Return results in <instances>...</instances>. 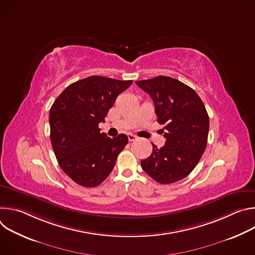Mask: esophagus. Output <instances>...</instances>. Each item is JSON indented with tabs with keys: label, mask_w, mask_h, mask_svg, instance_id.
Segmentation results:
<instances>
[{
	"label": "esophagus",
	"mask_w": 255,
	"mask_h": 255,
	"mask_svg": "<svg viewBox=\"0 0 255 255\" xmlns=\"http://www.w3.org/2000/svg\"><path fill=\"white\" fill-rule=\"evenodd\" d=\"M127 136H128L129 141H134V140H136V139H137V136H136V135H134V134H132V133L127 134Z\"/></svg>",
	"instance_id": "esophagus-1"
}]
</instances>
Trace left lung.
Instances as JSON below:
<instances>
[{
    "label": "left lung",
    "instance_id": "left-lung-1",
    "mask_svg": "<svg viewBox=\"0 0 255 255\" xmlns=\"http://www.w3.org/2000/svg\"><path fill=\"white\" fill-rule=\"evenodd\" d=\"M154 102L157 122L166 139L141 160L143 170L159 184L175 183L189 175L201 159L208 141L209 116L197 93L175 79L159 76L136 82Z\"/></svg>",
    "mask_w": 255,
    "mask_h": 255
}]
</instances>
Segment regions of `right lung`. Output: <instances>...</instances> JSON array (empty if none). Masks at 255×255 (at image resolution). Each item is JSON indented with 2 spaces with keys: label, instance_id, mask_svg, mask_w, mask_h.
<instances>
[{
  "label": "right lung",
  "instance_id": "obj_1",
  "mask_svg": "<svg viewBox=\"0 0 255 255\" xmlns=\"http://www.w3.org/2000/svg\"><path fill=\"white\" fill-rule=\"evenodd\" d=\"M133 81L93 76L69 85L50 108V141L61 169L77 184L97 187L113 170L128 143L125 134L101 133L109 110Z\"/></svg>",
  "mask_w": 255,
  "mask_h": 255
}]
</instances>
